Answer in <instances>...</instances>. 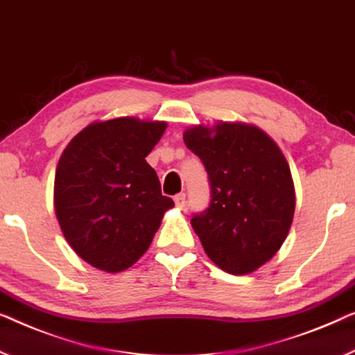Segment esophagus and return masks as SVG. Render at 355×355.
I'll return each mask as SVG.
<instances>
[{"instance_id":"esophagus-1","label":"esophagus","mask_w":355,"mask_h":355,"mask_svg":"<svg viewBox=\"0 0 355 355\" xmlns=\"http://www.w3.org/2000/svg\"><path fill=\"white\" fill-rule=\"evenodd\" d=\"M173 200H175V205L178 209H183L184 205H187V194L180 193L175 196V198H173Z\"/></svg>"}]
</instances>
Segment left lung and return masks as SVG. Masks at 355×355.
<instances>
[{
  "label": "left lung",
  "instance_id": "1",
  "mask_svg": "<svg viewBox=\"0 0 355 355\" xmlns=\"http://www.w3.org/2000/svg\"><path fill=\"white\" fill-rule=\"evenodd\" d=\"M183 140L210 184V204L193 214V230L216 266L253 272L276 255L293 221L295 188L282 151L258 127L239 123L196 125Z\"/></svg>",
  "mask_w": 355,
  "mask_h": 355
}]
</instances>
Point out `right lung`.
I'll list each match as a JSON object with an SVG mask.
<instances>
[{
    "label": "right lung",
    "mask_w": 355,
    "mask_h": 355,
    "mask_svg": "<svg viewBox=\"0 0 355 355\" xmlns=\"http://www.w3.org/2000/svg\"><path fill=\"white\" fill-rule=\"evenodd\" d=\"M161 121L116 118L89 124L62 153L54 207L79 257L108 272L130 268L150 247L173 200L161 193L145 157L161 140Z\"/></svg>",
    "instance_id": "obj_1"
}]
</instances>
